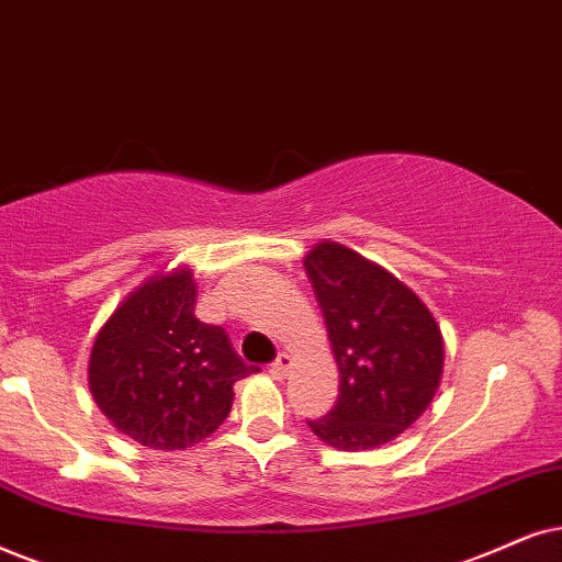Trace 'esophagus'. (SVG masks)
Segmentation results:
<instances>
[{"instance_id": "esophagus-1", "label": "esophagus", "mask_w": 562, "mask_h": 562, "mask_svg": "<svg viewBox=\"0 0 562 562\" xmlns=\"http://www.w3.org/2000/svg\"><path fill=\"white\" fill-rule=\"evenodd\" d=\"M290 366H293V360H290V355H277V360L272 366H269V373L277 375V379H285V375L290 373Z\"/></svg>"}]
</instances>
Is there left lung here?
<instances>
[{
  "label": "left lung",
  "instance_id": "8db88e82",
  "mask_svg": "<svg viewBox=\"0 0 562 562\" xmlns=\"http://www.w3.org/2000/svg\"><path fill=\"white\" fill-rule=\"evenodd\" d=\"M303 267L339 368L337 404L308 428L342 451L389 443L438 392L443 337L436 318L392 272L342 244H316Z\"/></svg>",
  "mask_w": 562,
  "mask_h": 562
}]
</instances>
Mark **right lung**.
<instances>
[{
  "label": "right lung",
  "instance_id": "right-lung-1",
  "mask_svg": "<svg viewBox=\"0 0 562 562\" xmlns=\"http://www.w3.org/2000/svg\"><path fill=\"white\" fill-rule=\"evenodd\" d=\"M189 269L155 274L126 295L92 342L90 394L113 428L158 451L189 449L231 415L248 368L223 326L194 316Z\"/></svg>",
  "mask_w": 562,
  "mask_h": 562
}]
</instances>
